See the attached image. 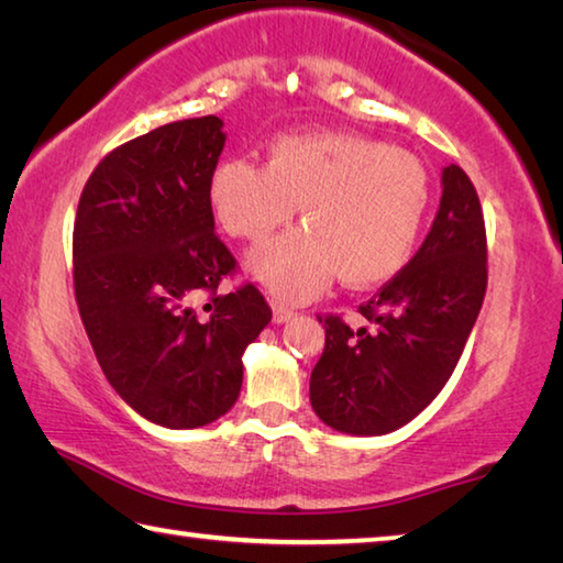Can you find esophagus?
I'll return each mask as SVG.
<instances>
[{
    "label": "esophagus",
    "mask_w": 563,
    "mask_h": 563,
    "mask_svg": "<svg viewBox=\"0 0 563 563\" xmlns=\"http://www.w3.org/2000/svg\"><path fill=\"white\" fill-rule=\"evenodd\" d=\"M292 316H295V312L290 308H285V305H280V302L273 305V322H275V325H285V322L292 320Z\"/></svg>",
    "instance_id": "1"
}]
</instances>
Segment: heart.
Here are the masks:
<instances>
[{
	"mask_svg": "<svg viewBox=\"0 0 563 563\" xmlns=\"http://www.w3.org/2000/svg\"><path fill=\"white\" fill-rule=\"evenodd\" d=\"M208 198L225 233L261 243L300 208L302 228L247 255V271L288 302L318 298L340 273L375 288L405 268L422 233L432 188L422 161L360 133H288L268 164L225 158Z\"/></svg>",
	"mask_w": 563,
	"mask_h": 563,
	"instance_id": "b5f03b06",
	"label": "heart"
}]
</instances>
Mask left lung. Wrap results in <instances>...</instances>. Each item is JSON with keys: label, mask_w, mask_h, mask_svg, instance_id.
I'll use <instances>...</instances> for the list:
<instances>
[{"label": "left lung", "mask_w": 563, "mask_h": 563, "mask_svg": "<svg viewBox=\"0 0 563 563\" xmlns=\"http://www.w3.org/2000/svg\"><path fill=\"white\" fill-rule=\"evenodd\" d=\"M487 290L482 206L460 166L442 168V198L415 258L362 305L367 328L325 318V350L310 405L328 427L379 437L405 427L442 393ZM322 322V318H320Z\"/></svg>", "instance_id": "left-lung-1"}]
</instances>
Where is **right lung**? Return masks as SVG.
<instances>
[{
  "mask_svg": "<svg viewBox=\"0 0 563 563\" xmlns=\"http://www.w3.org/2000/svg\"><path fill=\"white\" fill-rule=\"evenodd\" d=\"M225 146L218 117L129 141L84 186L74 223V290L109 385L168 430L223 417L243 385V352L268 325L263 295H218L235 268L216 235L208 184ZM213 291L203 311L198 291Z\"/></svg>",
  "mask_w": 563,
  "mask_h": 563,
  "instance_id": "add662e5",
  "label": "right lung"
}]
</instances>
